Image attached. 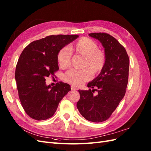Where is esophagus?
<instances>
[{"instance_id": "esophagus-1", "label": "esophagus", "mask_w": 151, "mask_h": 151, "mask_svg": "<svg viewBox=\"0 0 151 151\" xmlns=\"http://www.w3.org/2000/svg\"><path fill=\"white\" fill-rule=\"evenodd\" d=\"M71 90H73V91H75V90H77V88L76 87H73V86H71Z\"/></svg>"}]
</instances>
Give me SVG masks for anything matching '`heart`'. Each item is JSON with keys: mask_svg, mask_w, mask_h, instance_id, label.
I'll list each match as a JSON object with an SVG mask.
<instances>
[{"mask_svg": "<svg viewBox=\"0 0 151 151\" xmlns=\"http://www.w3.org/2000/svg\"><path fill=\"white\" fill-rule=\"evenodd\" d=\"M80 54L84 57L82 70L71 69L63 75V79L66 82L80 86L90 79V73L97 75L104 68L106 58L102 50L98 49L96 42L90 38L83 37L71 44L64 47L58 53V62L60 68H66L70 64L72 53Z\"/></svg>", "mask_w": 151, "mask_h": 151, "instance_id": "heart-1", "label": "heart"}]
</instances>
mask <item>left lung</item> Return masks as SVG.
I'll return each mask as SVG.
<instances>
[{"label": "left lung", "mask_w": 151, "mask_h": 151, "mask_svg": "<svg viewBox=\"0 0 151 151\" xmlns=\"http://www.w3.org/2000/svg\"><path fill=\"white\" fill-rule=\"evenodd\" d=\"M88 35L100 41L106 61L100 74L87 85L93 90H78L80 99L76 107L88 121L99 123L110 117L125 95L130 61L124 47L109 34L92 33ZM94 91L98 92L96 96Z\"/></svg>", "instance_id": "obj_1"}]
</instances>
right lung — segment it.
<instances>
[{"instance_id":"obj_1","label":"right lung","mask_w":151,"mask_h":151,"mask_svg":"<svg viewBox=\"0 0 151 151\" xmlns=\"http://www.w3.org/2000/svg\"><path fill=\"white\" fill-rule=\"evenodd\" d=\"M79 36L50 35L33 41L23 50L17 63L15 79L19 98L30 118L40 121L52 117L59 102L71 90L70 85L60 81L47 85L45 78L58 71V53Z\"/></svg>"}]
</instances>
